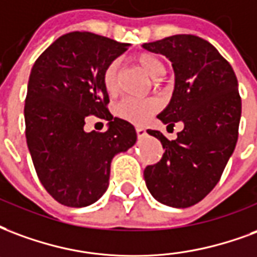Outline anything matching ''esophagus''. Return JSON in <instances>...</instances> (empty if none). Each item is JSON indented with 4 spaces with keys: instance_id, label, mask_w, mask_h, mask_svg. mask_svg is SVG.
Instances as JSON below:
<instances>
[{
    "instance_id": "1",
    "label": "esophagus",
    "mask_w": 257,
    "mask_h": 257,
    "mask_svg": "<svg viewBox=\"0 0 257 257\" xmlns=\"http://www.w3.org/2000/svg\"><path fill=\"white\" fill-rule=\"evenodd\" d=\"M136 135H138L139 139H142V138H144L146 135H147V132H146V129H144V128L136 126Z\"/></svg>"
}]
</instances>
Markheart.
<instances>
[{"instance_id":"1","label":"heart","mask_w":257,"mask_h":257,"mask_svg":"<svg viewBox=\"0 0 257 257\" xmlns=\"http://www.w3.org/2000/svg\"><path fill=\"white\" fill-rule=\"evenodd\" d=\"M136 62L153 79H159L165 73L163 61L151 53H140L136 56ZM103 84L109 94H115L118 90V62L113 61L103 70ZM157 99H135L123 98L115 104V114L119 118L134 123L146 122L153 114L159 110Z\"/></svg>"}]
</instances>
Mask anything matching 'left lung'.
<instances>
[{"instance_id":"1","label":"left lung","mask_w":257,"mask_h":257,"mask_svg":"<svg viewBox=\"0 0 257 257\" xmlns=\"http://www.w3.org/2000/svg\"><path fill=\"white\" fill-rule=\"evenodd\" d=\"M143 47L167 57L176 73L173 98L158 118L169 126L184 122L176 140L147 131L165 153L144 169L146 185L162 204L191 207L214 189L234 151L241 117L237 77L219 51L195 35H173Z\"/></svg>"}]
</instances>
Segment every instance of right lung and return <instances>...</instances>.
<instances>
[{"mask_svg":"<svg viewBox=\"0 0 257 257\" xmlns=\"http://www.w3.org/2000/svg\"><path fill=\"white\" fill-rule=\"evenodd\" d=\"M129 43L92 32H69L38 57L24 104L26 138L39 181L68 207L92 204L109 187L115 154L136 143L134 125L113 117L103 70ZM95 115L109 122L106 133L84 131Z\"/></svg>","mask_w":257,"mask_h":257,"instance_id":"add662e5","label":"right lung"}]
</instances>
